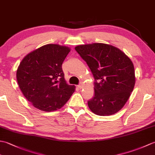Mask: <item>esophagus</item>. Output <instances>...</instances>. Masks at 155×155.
Returning <instances> with one entry per match:
<instances>
[{"label":"esophagus","mask_w":155,"mask_h":155,"mask_svg":"<svg viewBox=\"0 0 155 155\" xmlns=\"http://www.w3.org/2000/svg\"><path fill=\"white\" fill-rule=\"evenodd\" d=\"M83 84H80L79 85H78V88H80V89H81V88H83Z\"/></svg>","instance_id":"1"}]
</instances>
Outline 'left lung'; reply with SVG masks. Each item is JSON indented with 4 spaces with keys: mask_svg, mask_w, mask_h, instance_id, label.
I'll return each mask as SVG.
<instances>
[{
    "mask_svg": "<svg viewBox=\"0 0 155 155\" xmlns=\"http://www.w3.org/2000/svg\"><path fill=\"white\" fill-rule=\"evenodd\" d=\"M93 73L94 96L88 101L90 110L99 116L119 111L132 93L136 78L132 61L119 48L104 43L75 47Z\"/></svg>",
    "mask_w": 155,
    "mask_h": 155,
    "instance_id": "1",
    "label": "left lung"
}]
</instances>
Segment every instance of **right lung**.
<instances>
[{
  "instance_id": "right-lung-1",
  "label": "right lung",
  "mask_w": 155,
  "mask_h": 155,
  "mask_svg": "<svg viewBox=\"0 0 155 155\" xmlns=\"http://www.w3.org/2000/svg\"><path fill=\"white\" fill-rule=\"evenodd\" d=\"M71 48L57 44L42 46L22 58L16 71V80L25 97L38 109H60L75 91L67 83L62 64Z\"/></svg>"
}]
</instances>
